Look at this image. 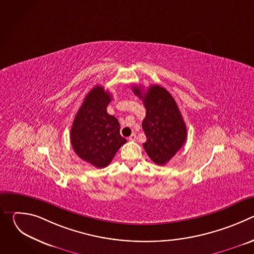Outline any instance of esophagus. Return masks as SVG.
I'll list each match as a JSON object with an SVG mask.
<instances>
[{
    "instance_id": "1",
    "label": "esophagus",
    "mask_w": 254,
    "mask_h": 254,
    "mask_svg": "<svg viewBox=\"0 0 254 254\" xmlns=\"http://www.w3.org/2000/svg\"><path fill=\"white\" fill-rule=\"evenodd\" d=\"M135 138H136V135H135V133H134V132H132V133L128 136V139H129V140H131V141H134V140H135Z\"/></svg>"
}]
</instances>
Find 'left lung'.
Wrapping results in <instances>:
<instances>
[{"label":"left lung","mask_w":254,"mask_h":254,"mask_svg":"<svg viewBox=\"0 0 254 254\" xmlns=\"http://www.w3.org/2000/svg\"><path fill=\"white\" fill-rule=\"evenodd\" d=\"M133 93L143 101L146 118L141 127L147 136L142 143L150 159L159 166L166 165L183 147L187 128L178 105L170 92L157 84L144 92L140 86H132Z\"/></svg>","instance_id":"obj_1"}]
</instances>
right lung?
I'll return each instance as SVG.
<instances>
[{
	"mask_svg": "<svg viewBox=\"0 0 254 254\" xmlns=\"http://www.w3.org/2000/svg\"><path fill=\"white\" fill-rule=\"evenodd\" d=\"M111 100V94L102 86L93 87L79 107L70 130L76 155L98 169L108 166L127 142L120 133L119 121L106 112Z\"/></svg>",
	"mask_w": 254,
	"mask_h": 254,
	"instance_id": "add662e5",
	"label": "right lung"
}]
</instances>
